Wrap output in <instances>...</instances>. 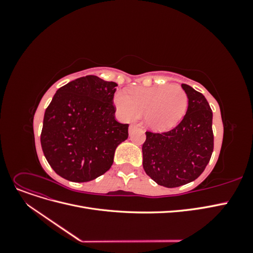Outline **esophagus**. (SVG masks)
Listing matches in <instances>:
<instances>
[{"mask_svg": "<svg viewBox=\"0 0 253 253\" xmlns=\"http://www.w3.org/2000/svg\"><path fill=\"white\" fill-rule=\"evenodd\" d=\"M137 127V126H135V125H131L129 126V127H128V133H129V135H131L132 133H133V131L134 129Z\"/></svg>", "mask_w": 253, "mask_h": 253, "instance_id": "obj_1", "label": "esophagus"}]
</instances>
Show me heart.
I'll return each mask as SVG.
<instances>
[{
  "instance_id": "heart-1",
  "label": "heart",
  "mask_w": 253,
  "mask_h": 253,
  "mask_svg": "<svg viewBox=\"0 0 253 253\" xmlns=\"http://www.w3.org/2000/svg\"><path fill=\"white\" fill-rule=\"evenodd\" d=\"M114 103L125 120H135L144 114L147 126L155 131H166L175 126L185 116L188 95L181 86L164 84L152 87H137L117 91Z\"/></svg>"
}]
</instances>
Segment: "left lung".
<instances>
[{"instance_id": "left-lung-1", "label": "left lung", "mask_w": 253, "mask_h": 253, "mask_svg": "<svg viewBox=\"0 0 253 253\" xmlns=\"http://www.w3.org/2000/svg\"><path fill=\"white\" fill-rule=\"evenodd\" d=\"M188 95V110L178 126L164 133L145 132L142 166L158 185L176 188L195 180L213 152L212 110L200 91L181 84Z\"/></svg>"}]
</instances>
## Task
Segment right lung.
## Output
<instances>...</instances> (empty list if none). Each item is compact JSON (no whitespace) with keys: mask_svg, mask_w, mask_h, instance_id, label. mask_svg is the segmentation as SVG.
I'll return each instance as SVG.
<instances>
[{"mask_svg":"<svg viewBox=\"0 0 253 253\" xmlns=\"http://www.w3.org/2000/svg\"><path fill=\"white\" fill-rule=\"evenodd\" d=\"M117 83L85 76L60 87L44 114L41 145L61 177L75 182L110 170L115 150L127 139L128 125L115 119Z\"/></svg>","mask_w":253,"mask_h":253,"instance_id":"obj_1","label":"right lung"}]
</instances>
